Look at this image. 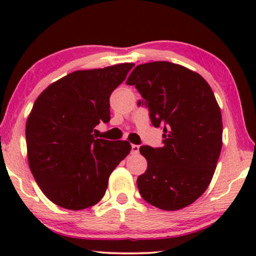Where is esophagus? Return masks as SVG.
Instances as JSON below:
<instances>
[{"label": "esophagus", "instance_id": "34e87169", "mask_svg": "<svg viewBox=\"0 0 256 256\" xmlns=\"http://www.w3.org/2000/svg\"><path fill=\"white\" fill-rule=\"evenodd\" d=\"M138 152H140V146L132 144L131 146V152H132V154H138Z\"/></svg>", "mask_w": 256, "mask_h": 256}]
</instances>
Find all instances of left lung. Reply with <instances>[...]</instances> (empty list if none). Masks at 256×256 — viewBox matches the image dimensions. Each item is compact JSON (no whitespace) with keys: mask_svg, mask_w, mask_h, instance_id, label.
<instances>
[{"mask_svg":"<svg viewBox=\"0 0 256 256\" xmlns=\"http://www.w3.org/2000/svg\"><path fill=\"white\" fill-rule=\"evenodd\" d=\"M149 110L152 124L162 128L164 146H142L146 171L137 178L140 196L164 210L192 204L212 180L222 146V112L198 73L168 61L138 64L128 76Z\"/></svg>","mask_w":256,"mask_h":256,"instance_id":"left-lung-1","label":"left lung"}]
</instances>
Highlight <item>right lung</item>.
Here are the masks:
<instances>
[{
    "label": "right lung",
    "mask_w": 256,
    "mask_h": 256,
    "mask_svg": "<svg viewBox=\"0 0 256 256\" xmlns=\"http://www.w3.org/2000/svg\"><path fill=\"white\" fill-rule=\"evenodd\" d=\"M134 66L72 72L37 98L26 122L28 166L55 204L80 210L98 204L110 173L130 152L128 140H106L94 132L110 120V94Z\"/></svg>",
    "instance_id": "1"
}]
</instances>
